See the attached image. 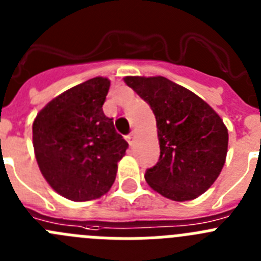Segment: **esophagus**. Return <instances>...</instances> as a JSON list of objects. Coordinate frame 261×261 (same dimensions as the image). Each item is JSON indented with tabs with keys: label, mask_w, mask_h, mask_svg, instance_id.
I'll use <instances>...</instances> for the list:
<instances>
[{
	"label": "esophagus",
	"mask_w": 261,
	"mask_h": 261,
	"mask_svg": "<svg viewBox=\"0 0 261 261\" xmlns=\"http://www.w3.org/2000/svg\"><path fill=\"white\" fill-rule=\"evenodd\" d=\"M126 140H128L129 145L132 146L133 143H135V141H136V132H135V130H132V132H130L128 136H126Z\"/></svg>",
	"instance_id": "1"
}]
</instances>
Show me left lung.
<instances>
[{
    "instance_id": "left-lung-1",
    "label": "left lung",
    "mask_w": 261,
    "mask_h": 261,
    "mask_svg": "<svg viewBox=\"0 0 261 261\" xmlns=\"http://www.w3.org/2000/svg\"><path fill=\"white\" fill-rule=\"evenodd\" d=\"M124 81L156 119L160 156L146 169L147 184L177 202L199 197L225 163L228 129L221 118L202 98L163 76H126Z\"/></svg>"
}]
</instances>
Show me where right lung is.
Wrapping results in <instances>:
<instances>
[{
  "label": "right lung",
  "mask_w": 261,
  "mask_h": 261,
  "mask_svg": "<svg viewBox=\"0 0 261 261\" xmlns=\"http://www.w3.org/2000/svg\"><path fill=\"white\" fill-rule=\"evenodd\" d=\"M109 89V79H90L54 98L33 121L40 171L67 199L84 202L106 194L128 149L103 114Z\"/></svg>",
  "instance_id": "add662e5"
}]
</instances>
